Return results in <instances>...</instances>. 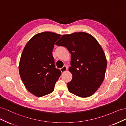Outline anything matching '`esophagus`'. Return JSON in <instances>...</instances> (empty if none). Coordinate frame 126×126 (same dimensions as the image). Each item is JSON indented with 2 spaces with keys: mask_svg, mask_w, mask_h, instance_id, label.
<instances>
[{
  "mask_svg": "<svg viewBox=\"0 0 126 126\" xmlns=\"http://www.w3.org/2000/svg\"><path fill=\"white\" fill-rule=\"evenodd\" d=\"M67 67L66 66H63V68H60V70H61V71H62V73H63V72L67 71Z\"/></svg>",
  "mask_w": 126,
  "mask_h": 126,
  "instance_id": "esophagus-1",
  "label": "esophagus"
}]
</instances>
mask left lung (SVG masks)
Masks as SVG:
<instances>
[{"mask_svg":"<svg viewBox=\"0 0 126 126\" xmlns=\"http://www.w3.org/2000/svg\"><path fill=\"white\" fill-rule=\"evenodd\" d=\"M56 45L65 47L71 54L69 92L82 98L93 94L104 81L107 68L105 54L97 40L90 34L79 32L63 35Z\"/></svg>","mask_w":126,"mask_h":126,"instance_id":"left-lung-1","label":"left lung"}]
</instances>
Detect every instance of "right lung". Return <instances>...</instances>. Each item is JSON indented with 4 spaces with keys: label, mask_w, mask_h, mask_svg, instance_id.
<instances>
[{
    "label": "right lung",
    "mask_w": 126,
    "mask_h": 126,
    "mask_svg": "<svg viewBox=\"0 0 126 126\" xmlns=\"http://www.w3.org/2000/svg\"><path fill=\"white\" fill-rule=\"evenodd\" d=\"M61 36L54 32L37 33L24 49L19 64V72L30 93L40 97L51 93L62 72L55 68L52 50Z\"/></svg>",
    "instance_id": "1"
}]
</instances>
